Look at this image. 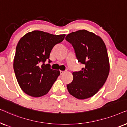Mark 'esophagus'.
I'll list each match as a JSON object with an SVG mask.
<instances>
[{
  "label": "esophagus",
  "mask_w": 127,
  "mask_h": 127,
  "mask_svg": "<svg viewBox=\"0 0 127 127\" xmlns=\"http://www.w3.org/2000/svg\"><path fill=\"white\" fill-rule=\"evenodd\" d=\"M64 73H65L64 71H60V74H61V75H62V74H63Z\"/></svg>",
  "instance_id": "34e87169"
}]
</instances>
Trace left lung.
<instances>
[{
  "label": "left lung",
  "mask_w": 127,
  "mask_h": 127,
  "mask_svg": "<svg viewBox=\"0 0 127 127\" xmlns=\"http://www.w3.org/2000/svg\"><path fill=\"white\" fill-rule=\"evenodd\" d=\"M66 40L73 47L78 61L84 67L73 72V79L67 85L69 93L78 99L91 98L106 81L110 64L106 45L102 38L82 29L67 34Z\"/></svg>",
  "instance_id": "obj_1"
}]
</instances>
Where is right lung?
Segmentation results:
<instances>
[{
	"mask_svg": "<svg viewBox=\"0 0 127 127\" xmlns=\"http://www.w3.org/2000/svg\"><path fill=\"white\" fill-rule=\"evenodd\" d=\"M65 36L33 31L19 40L13 67L19 86L27 95L35 98L44 96L60 76V71L52 70L49 64L44 62L49 60L54 46L62 42Z\"/></svg>",
	"mask_w": 127,
	"mask_h": 127,
	"instance_id": "obj_1",
	"label": "right lung"
}]
</instances>
